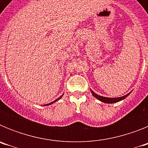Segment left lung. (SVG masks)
<instances>
[{
    "mask_svg": "<svg viewBox=\"0 0 148 148\" xmlns=\"http://www.w3.org/2000/svg\"><path fill=\"white\" fill-rule=\"evenodd\" d=\"M91 92L92 94L93 95L94 97H95L97 99H99V101H102V102L104 103H108V104H113V103H116V102H118L119 101L123 100V99H125V98H127L128 95H130V93L127 94V95H124V96H121V97H119V98H107V97H104V96H101V95H97L96 93L91 90Z\"/></svg>",
    "mask_w": 148,
    "mask_h": 148,
    "instance_id": "8db88e82",
    "label": "left lung"
}]
</instances>
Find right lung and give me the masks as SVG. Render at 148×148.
I'll list each match as a JSON object with an SVG mask.
<instances>
[{"instance_id":"1","label":"right lung","mask_w":148,"mask_h":148,"mask_svg":"<svg viewBox=\"0 0 148 148\" xmlns=\"http://www.w3.org/2000/svg\"><path fill=\"white\" fill-rule=\"evenodd\" d=\"M62 95H61V96H60L59 98H58V99H56V100H55V101H53V102H51V103H49V104H45V105H49V104H53V103H54V102H56V101H58V100H59V99H61V97H62ZM45 105H44V106H45Z\"/></svg>"}]
</instances>
